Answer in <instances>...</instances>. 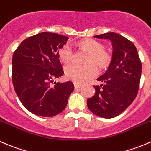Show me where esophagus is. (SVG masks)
Masks as SVG:
<instances>
[{
  "instance_id": "1",
  "label": "esophagus",
  "mask_w": 151,
  "mask_h": 151,
  "mask_svg": "<svg viewBox=\"0 0 151 151\" xmlns=\"http://www.w3.org/2000/svg\"><path fill=\"white\" fill-rule=\"evenodd\" d=\"M74 88H75V89H77V88H81V85L80 84H78V83H74Z\"/></svg>"
}]
</instances>
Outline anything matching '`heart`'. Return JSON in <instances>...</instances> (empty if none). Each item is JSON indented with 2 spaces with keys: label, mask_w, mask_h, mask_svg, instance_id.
I'll return each mask as SVG.
<instances>
[{
  "label": "heart",
  "mask_w": 151,
  "mask_h": 151,
  "mask_svg": "<svg viewBox=\"0 0 151 151\" xmlns=\"http://www.w3.org/2000/svg\"><path fill=\"white\" fill-rule=\"evenodd\" d=\"M79 47L88 52L86 62L87 64L71 63L65 66V74L68 79L74 83H83L93 77L99 73V69L96 64L100 67H106L111 61V53L105 49V46L100 42L93 39H86L79 42ZM60 60L64 63L69 62L74 58V50L69 43H65L58 50Z\"/></svg>",
  "instance_id": "obj_1"
}]
</instances>
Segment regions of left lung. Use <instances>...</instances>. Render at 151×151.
Listing matches in <instances>:
<instances>
[{
  "label": "left lung",
  "mask_w": 151,
  "mask_h": 151,
  "mask_svg": "<svg viewBox=\"0 0 151 151\" xmlns=\"http://www.w3.org/2000/svg\"><path fill=\"white\" fill-rule=\"evenodd\" d=\"M112 42V60L106 72L93 86L95 94L87 99L88 108L102 118H114L123 112L135 99L139 87L142 63L131 40L114 32L93 36Z\"/></svg>",
  "instance_id": "left-lung-1"
}]
</instances>
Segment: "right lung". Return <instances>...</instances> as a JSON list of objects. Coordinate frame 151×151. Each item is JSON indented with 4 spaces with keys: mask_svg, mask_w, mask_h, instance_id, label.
<instances>
[{
    "mask_svg": "<svg viewBox=\"0 0 151 151\" xmlns=\"http://www.w3.org/2000/svg\"><path fill=\"white\" fill-rule=\"evenodd\" d=\"M68 37L52 32H41L23 40L13 54L12 83L23 106L35 115L51 117L66 107L74 89L71 81L54 80L64 72L58 49Z\"/></svg>",
    "mask_w": 151,
    "mask_h": 151,
    "instance_id": "right-lung-1",
    "label": "right lung"
}]
</instances>
